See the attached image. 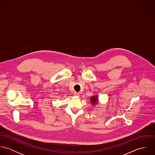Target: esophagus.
<instances>
[{"instance_id":"obj_1","label":"esophagus","mask_w":155,"mask_h":155,"mask_svg":"<svg viewBox=\"0 0 155 155\" xmlns=\"http://www.w3.org/2000/svg\"><path fill=\"white\" fill-rule=\"evenodd\" d=\"M74 95H75V96H77V97H79V95H80V94H79V93H78V92H74Z\"/></svg>"}]
</instances>
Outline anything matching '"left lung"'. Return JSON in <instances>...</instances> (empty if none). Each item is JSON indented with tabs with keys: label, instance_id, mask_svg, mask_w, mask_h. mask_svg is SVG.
<instances>
[{
	"label": "left lung",
	"instance_id": "1",
	"mask_svg": "<svg viewBox=\"0 0 155 155\" xmlns=\"http://www.w3.org/2000/svg\"><path fill=\"white\" fill-rule=\"evenodd\" d=\"M98 102V97L97 96H93L91 98V103L92 104L94 105Z\"/></svg>",
	"mask_w": 155,
	"mask_h": 155
}]
</instances>
